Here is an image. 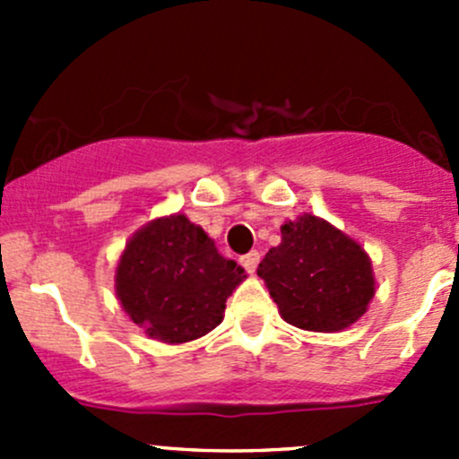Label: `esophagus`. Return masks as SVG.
I'll list each match as a JSON object with an SVG mask.
<instances>
[{
    "instance_id": "esophagus-1",
    "label": "esophagus",
    "mask_w": 459,
    "mask_h": 459,
    "mask_svg": "<svg viewBox=\"0 0 459 459\" xmlns=\"http://www.w3.org/2000/svg\"><path fill=\"white\" fill-rule=\"evenodd\" d=\"M257 264H259V253L257 251H251V253H247V255H242V266L247 268L248 273H255Z\"/></svg>"
}]
</instances>
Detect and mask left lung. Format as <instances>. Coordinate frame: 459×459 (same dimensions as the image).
I'll return each mask as SVG.
<instances>
[{"label":"left lung","mask_w":459,"mask_h":459,"mask_svg":"<svg viewBox=\"0 0 459 459\" xmlns=\"http://www.w3.org/2000/svg\"><path fill=\"white\" fill-rule=\"evenodd\" d=\"M257 275L281 319L304 331L353 326L375 295L373 262L362 244L311 212L281 224V242L259 262Z\"/></svg>","instance_id":"left-lung-1"}]
</instances>
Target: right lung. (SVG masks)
<instances>
[{
	"label": "right lung",
	"instance_id": "right-lung-1",
	"mask_svg": "<svg viewBox=\"0 0 459 459\" xmlns=\"http://www.w3.org/2000/svg\"><path fill=\"white\" fill-rule=\"evenodd\" d=\"M247 280L235 259L184 212L155 217L133 233L115 268V295L148 337L186 344L220 326L226 299Z\"/></svg>",
	"mask_w": 459,
	"mask_h": 459
}]
</instances>
